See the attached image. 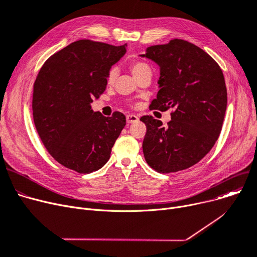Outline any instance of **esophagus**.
<instances>
[{
    "mask_svg": "<svg viewBox=\"0 0 257 257\" xmlns=\"http://www.w3.org/2000/svg\"><path fill=\"white\" fill-rule=\"evenodd\" d=\"M126 120H127V124H133L139 120V117L134 114H128L126 116Z\"/></svg>",
    "mask_w": 257,
    "mask_h": 257,
    "instance_id": "1",
    "label": "esophagus"
}]
</instances>
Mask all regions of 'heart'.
<instances>
[{"mask_svg":"<svg viewBox=\"0 0 257 257\" xmlns=\"http://www.w3.org/2000/svg\"><path fill=\"white\" fill-rule=\"evenodd\" d=\"M130 69H131V72L133 73V75L138 77L140 74H142L143 72L145 71H148L150 70L149 65H148L147 63L143 62V61H136L131 63L130 65ZM116 75H117V72H116V69L113 66L111 67V69L108 71L107 73V77H106V81L108 84H112L114 81H115V78H116Z\"/></svg>","mask_w":257,"mask_h":257,"instance_id":"obj_1","label":"heart"}]
</instances>
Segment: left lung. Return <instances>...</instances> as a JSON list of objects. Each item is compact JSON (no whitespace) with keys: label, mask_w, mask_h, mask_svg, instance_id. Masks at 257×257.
<instances>
[{"label":"left lung","mask_w":257,"mask_h":257,"mask_svg":"<svg viewBox=\"0 0 257 257\" xmlns=\"http://www.w3.org/2000/svg\"><path fill=\"white\" fill-rule=\"evenodd\" d=\"M146 56L160 66L157 92L149 108H172L167 127L152 115H143L147 132L144 156L153 170L169 174L198 164L217 142L225 116L227 89L220 65L186 40L152 46Z\"/></svg>","instance_id":"obj_1"}]
</instances>
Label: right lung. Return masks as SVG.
I'll return each instance as SVG.
<instances>
[{"instance_id": "add662e5", "label": "right lung", "mask_w": 257, "mask_h": 257, "mask_svg": "<svg viewBox=\"0 0 257 257\" xmlns=\"http://www.w3.org/2000/svg\"><path fill=\"white\" fill-rule=\"evenodd\" d=\"M126 47L77 40L39 70L33 85L34 124L47 151L63 167L88 174L109 159L126 116L119 111L104 116L93 112L90 103L104 92L107 73Z\"/></svg>"}]
</instances>
